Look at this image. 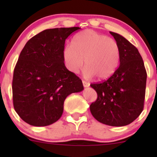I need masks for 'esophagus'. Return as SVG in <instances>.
<instances>
[{
    "mask_svg": "<svg viewBox=\"0 0 157 157\" xmlns=\"http://www.w3.org/2000/svg\"><path fill=\"white\" fill-rule=\"evenodd\" d=\"M83 85L84 87H89L90 86V83H88V82H86L84 81V80H83Z\"/></svg>",
    "mask_w": 157,
    "mask_h": 157,
    "instance_id": "34e87169",
    "label": "esophagus"
}]
</instances>
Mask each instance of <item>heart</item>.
Masks as SVG:
<instances>
[{"label": "heart", "instance_id": "obj_1", "mask_svg": "<svg viewBox=\"0 0 157 157\" xmlns=\"http://www.w3.org/2000/svg\"><path fill=\"white\" fill-rule=\"evenodd\" d=\"M64 61L71 72L78 74L84 65L86 76L107 80L115 72L120 62V48L112 38L92 29L77 33L63 52Z\"/></svg>", "mask_w": 157, "mask_h": 157}]
</instances>
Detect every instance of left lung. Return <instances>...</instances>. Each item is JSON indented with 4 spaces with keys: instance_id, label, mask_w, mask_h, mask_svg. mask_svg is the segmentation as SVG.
I'll return each instance as SVG.
<instances>
[{
    "instance_id": "8db88e82",
    "label": "left lung",
    "mask_w": 157,
    "mask_h": 157,
    "mask_svg": "<svg viewBox=\"0 0 157 157\" xmlns=\"http://www.w3.org/2000/svg\"><path fill=\"white\" fill-rule=\"evenodd\" d=\"M110 34L119 45L120 65L107 80L90 85L98 97L90 109L99 122L121 127L133 122L143 111L147 72L137 48L121 35Z\"/></svg>"
}]
</instances>
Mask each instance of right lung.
Segmentation results:
<instances>
[{
  "label": "right lung",
  "mask_w": 157,
  "mask_h": 157,
  "mask_svg": "<svg viewBox=\"0 0 157 157\" xmlns=\"http://www.w3.org/2000/svg\"><path fill=\"white\" fill-rule=\"evenodd\" d=\"M80 27L45 29L30 39L13 71V107L30 125L53 124L61 117L67 96L83 90L81 80L64 65L67 37Z\"/></svg>",
  "instance_id": "obj_1"
}]
</instances>
